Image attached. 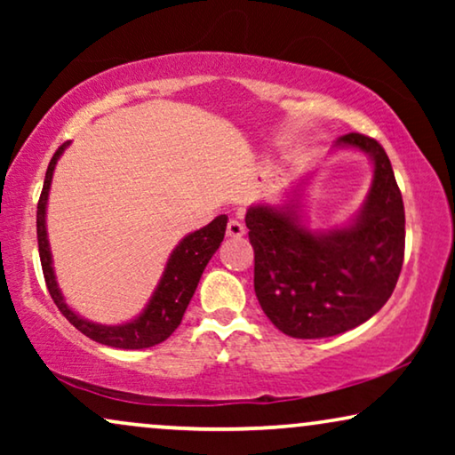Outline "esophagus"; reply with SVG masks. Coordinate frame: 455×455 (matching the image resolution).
I'll return each instance as SVG.
<instances>
[{
    "mask_svg": "<svg viewBox=\"0 0 455 455\" xmlns=\"http://www.w3.org/2000/svg\"><path fill=\"white\" fill-rule=\"evenodd\" d=\"M244 234H246L244 223H242L240 220H229V223H228V235H229V238H242Z\"/></svg>",
    "mask_w": 455,
    "mask_h": 455,
    "instance_id": "34e87169",
    "label": "esophagus"
}]
</instances>
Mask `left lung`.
Wrapping results in <instances>:
<instances>
[{
	"mask_svg": "<svg viewBox=\"0 0 455 455\" xmlns=\"http://www.w3.org/2000/svg\"><path fill=\"white\" fill-rule=\"evenodd\" d=\"M335 148H354L372 164L364 203L344 226L308 228L307 180L290 186L282 203L251 204L244 220L260 308L298 339L331 338L369 321L389 300L403 263L406 215L387 153L356 132L335 140Z\"/></svg>",
	"mask_w": 455,
	"mask_h": 455,
	"instance_id": "obj_1",
	"label": "left lung"
}]
</instances>
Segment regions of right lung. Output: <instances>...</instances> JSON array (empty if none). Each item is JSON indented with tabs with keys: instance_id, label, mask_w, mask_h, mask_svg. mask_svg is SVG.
<instances>
[{
	"instance_id": "add662e5",
	"label": "right lung",
	"mask_w": 455,
	"mask_h": 455,
	"mask_svg": "<svg viewBox=\"0 0 455 455\" xmlns=\"http://www.w3.org/2000/svg\"><path fill=\"white\" fill-rule=\"evenodd\" d=\"M68 145L70 142H64L55 151L53 159L49 161L45 182H43V192L39 204H36V240H39V257L49 294H52L60 313L80 333H84L92 341H99V344L111 347H122V350H142V347L157 346L170 338L180 323H182V316L186 308H188L192 296H195V290L198 282H201L204 267H207L211 257L217 252V248L221 246L223 235H226L228 215L215 217L209 226L184 235L178 242V246L173 248L170 259H167L157 288L153 290V294L145 304V308L140 310V315H136L134 319L126 323H120V325L92 323L68 307L66 298L58 285V277H55L52 246H49L47 238L49 190H52L55 165H58V161L64 155Z\"/></svg>"
}]
</instances>
